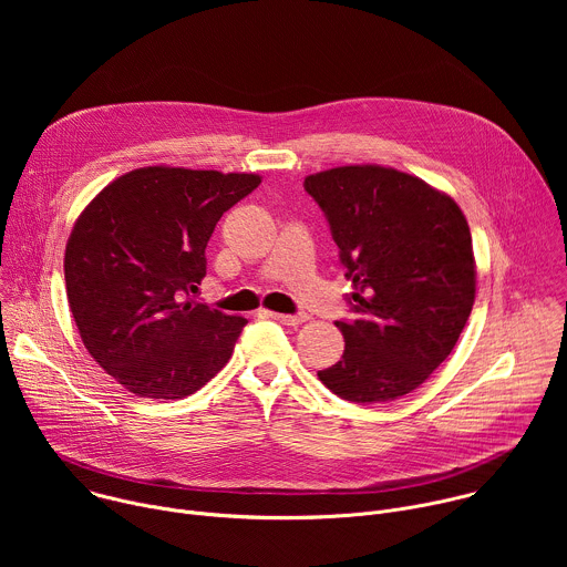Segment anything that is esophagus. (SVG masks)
I'll return each mask as SVG.
<instances>
[{
    "label": "esophagus",
    "instance_id": "esophagus-1",
    "mask_svg": "<svg viewBox=\"0 0 567 567\" xmlns=\"http://www.w3.org/2000/svg\"><path fill=\"white\" fill-rule=\"evenodd\" d=\"M267 316L274 318V320H278V322H282V326H300V322L307 320L305 313H293V316H289V313H278V311H267Z\"/></svg>",
    "mask_w": 567,
    "mask_h": 567
}]
</instances>
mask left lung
<instances>
[{"label": "left lung", "mask_w": 567, "mask_h": 567, "mask_svg": "<svg viewBox=\"0 0 567 567\" xmlns=\"http://www.w3.org/2000/svg\"><path fill=\"white\" fill-rule=\"evenodd\" d=\"M302 186L326 215L354 287V318L334 322L343 357L318 379L354 403L413 392L451 354L473 307L475 262L460 206L381 166L332 168Z\"/></svg>", "instance_id": "obj_1"}]
</instances>
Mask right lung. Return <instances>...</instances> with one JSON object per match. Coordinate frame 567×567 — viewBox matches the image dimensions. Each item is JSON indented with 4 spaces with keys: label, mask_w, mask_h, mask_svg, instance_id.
<instances>
[{
    "label": "right lung",
    "mask_w": 567,
    "mask_h": 567,
    "mask_svg": "<svg viewBox=\"0 0 567 567\" xmlns=\"http://www.w3.org/2000/svg\"><path fill=\"white\" fill-rule=\"evenodd\" d=\"M260 182L150 166L112 182L78 217L64 254L69 307L90 354L130 392L184 399L228 363L247 318L193 293L215 224Z\"/></svg>",
    "instance_id": "1"
}]
</instances>
